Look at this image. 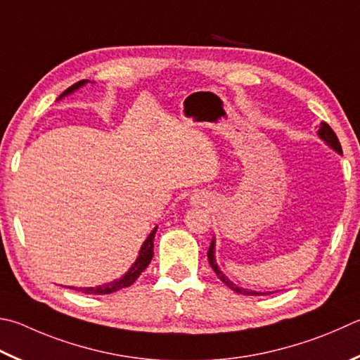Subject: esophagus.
<instances>
[{
  "instance_id": "34e87169",
  "label": "esophagus",
  "mask_w": 360,
  "mask_h": 360,
  "mask_svg": "<svg viewBox=\"0 0 360 360\" xmlns=\"http://www.w3.org/2000/svg\"><path fill=\"white\" fill-rule=\"evenodd\" d=\"M191 202L193 206H209L211 198H209V195L205 192H197L191 197Z\"/></svg>"
}]
</instances>
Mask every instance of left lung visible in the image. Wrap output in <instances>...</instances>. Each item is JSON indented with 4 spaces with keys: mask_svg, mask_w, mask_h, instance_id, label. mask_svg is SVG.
I'll list each match as a JSON object with an SVG mask.
<instances>
[{
    "mask_svg": "<svg viewBox=\"0 0 360 360\" xmlns=\"http://www.w3.org/2000/svg\"><path fill=\"white\" fill-rule=\"evenodd\" d=\"M319 136H321V139L328 143V145L330 146V148H334L337 153H340L342 154V145H340V141H338V139H337V135H335V132L334 130L330 129V126L329 124H326V122H321V127H319ZM214 250H215V243H214V239H212V243H211V247H209V250H207V259H209V264H211V267L214 269V272L217 274V277L221 280V282H224L228 288H231L233 291H236V292H239V294H245V296H263V294H272V292H257V291H250V290H244V288H239V286H236L234 285L233 282H230V280H228L224 274H221V271L219 269V266H217V263H215V258H214Z\"/></svg>",
    "mask_w": 360,
    "mask_h": 360,
    "instance_id": "8db88e82",
    "label": "left lung"
}]
</instances>
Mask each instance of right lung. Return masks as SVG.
Here are the masks:
<instances>
[{"label": "right lung", "instance_id": "obj_1", "mask_svg": "<svg viewBox=\"0 0 360 360\" xmlns=\"http://www.w3.org/2000/svg\"><path fill=\"white\" fill-rule=\"evenodd\" d=\"M86 82L88 80H80V82L74 83L72 86H69L66 91H64L61 97L72 93V91H75L80 86H83V84ZM155 231H158V228H154L151 234H149V236L146 238L145 243H143V247H141V250L139 253V258H136L134 266L126 272V276H122L120 280H113V282H110L107 285L96 286V288H78V291H82L84 294H112L115 291H120V290L127 288V286L132 285L135 280L140 277V274L149 266V263H151L153 255H154V234H155ZM72 290H74V288H72Z\"/></svg>", "mask_w": 360, "mask_h": 360}]
</instances>
